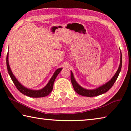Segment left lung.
<instances>
[{
    "mask_svg": "<svg viewBox=\"0 0 131 131\" xmlns=\"http://www.w3.org/2000/svg\"><path fill=\"white\" fill-rule=\"evenodd\" d=\"M120 64L119 66L118 69L116 73L113 77L112 79L108 81L107 83H106V84L101 86L99 88H98L97 89H93V90H88L83 88L81 86L79 85L77 82L75 80L74 78L73 74L71 71V81L73 86V88L77 93L79 94L81 96H86V97H93V96H96L102 95L103 93H106V92H107L109 89H110L111 87L113 86V85H114L115 81H116L119 75V74L121 70L122 67V55L121 52V58H120Z\"/></svg>",
    "mask_w": 131,
    "mask_h": 131,
    "instance_id": "left-lung-1",
    "label": "left lung"
}]
</instances>
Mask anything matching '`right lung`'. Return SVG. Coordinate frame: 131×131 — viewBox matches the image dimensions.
I'll use <instances>...</instances> for the list:
<instances>
[{"mask_svg": "<svg viewBox=\"0 0 131 131\" xmlns=\"http://www.w3.org/2000/svg\"><path fill=\"white\" fill-rule=\"evenodd\" d=\"M8 52L7 53V57H6V65H7V71L8 74L10 75V78H11L14 84L16 86L17 89L20 91L21 93H22L24 95L29 96V97H45V96H48L49 93H50L52 91L53 88V84H54V82L58 74H59V72L61 71L62 68H59L53 74V77H51V78L49 81L48 84L43 88L38 90V91H34V90H31L29 89H27L26 88L24 87L21 84V83L17 80V79L15 78L14 75L13 74L11 69H10L9 64H8Z\"/></svg>", "mask_w": 131, "mask_h": 131, "instance_id": "obj_1", "label": "right lung"}]
</instances>
